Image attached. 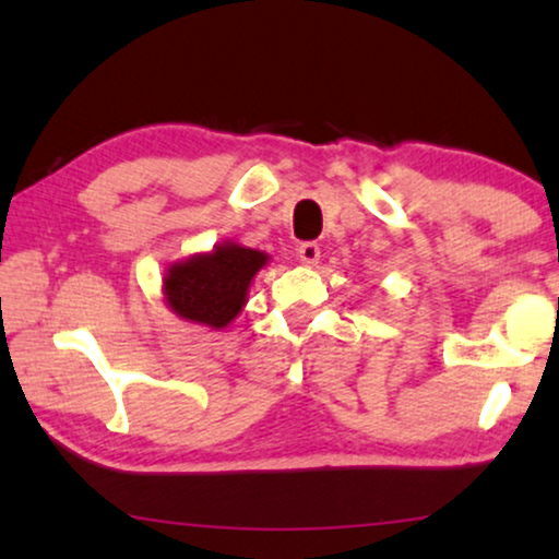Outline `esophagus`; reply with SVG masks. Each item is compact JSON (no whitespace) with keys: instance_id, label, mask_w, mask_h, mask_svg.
<instances>
[{"instance_id":"34e87169","label":"esophagus","mask_w":559,"mask_h":559,"mask_svg":"<svg viewBox=\"0 0 559 559\" xmlns=\"http://www.w3.org/2000/svg\"><path fill=\"white\" fill-rule=\"evenodd\" d=\"M298 259H300V263H306V265H316L318 259H321V248H318V243H313V241L300 243L298 246Z\"/></svg>"}]
</instances>
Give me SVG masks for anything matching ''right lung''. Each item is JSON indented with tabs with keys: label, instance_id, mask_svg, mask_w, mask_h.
<instances>
[{
	"label": "right lung",
	"instance_id": "1",
	"mask_svg": "<svg viewBox=\"0 0 559 559\" xmlns=\"http://www.w3.org/2000/svg\"><path fill=\"white\" fill-rule=\"evenodd\" d=\"M269 255L236 243L216 246L211 253L174 263L164 278V296L186 321L224 328L241 313L248 286Z\"/></svg>",
	"mask_w": 559,
	"mask_h": 559
}]
</instances>
